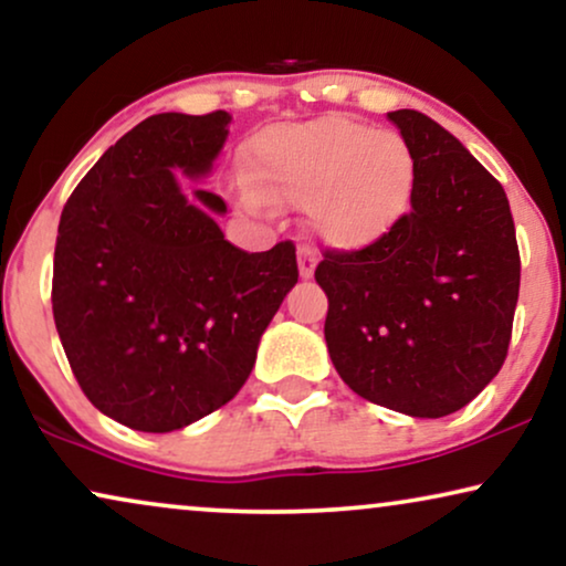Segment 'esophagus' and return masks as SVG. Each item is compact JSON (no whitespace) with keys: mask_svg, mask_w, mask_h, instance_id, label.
<instances>
[{"mask_svg":"<svg viewBox=\"0 0 566 566\" xmlns=\"http://www.w3.org/2000/svg\"><path fill=\"white\" fill-rule=\"evenodd\" d=\"M314 268H316V250H314V247L301 244L298 247V273H301V277L308 281V277L314 275Z\"/></svg>","mask_w":566,"mask_h":566,"instance_id":"obj_1","label":"esophagus"}]
</instances>
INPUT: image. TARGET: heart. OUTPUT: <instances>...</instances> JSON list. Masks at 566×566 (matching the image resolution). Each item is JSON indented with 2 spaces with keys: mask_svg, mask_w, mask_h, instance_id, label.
<instances>
[{
  "mask_svg": "<svg viewBox=\"0 0 566 566\" xmlns=\"http://www.w3.org/2000/svg\"><path fill=\"white\" fill-rule=\"evenodd\" d=\"M242 198L306 206L308 227L335 250H366L391 234L415 198L417 157L397 130L327 115L270 126L252 138Z\"/></svg>",
  "mask_w": 566,
  "mask_h": 566,
  "instance_id": "1",
  "label": "heart"
}]
</instances>
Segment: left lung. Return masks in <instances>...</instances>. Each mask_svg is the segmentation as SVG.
I'll use <instances>...</instances> for the list:
<instances>
[{
	"label": "left lung",
	"instance_id": "obj_1",
	"mask_svg": "<svg viewBox=\"0 0 566 566\" xmlns=\"http://www.w3.org/2000/svg\"><path fill=\"white\" fill-rule=\"evenodd\" d=\"M389 120L417 157L412 206L374 247L327 250L324 339L358 397L409 417L467 407L507 358L521 252L502 185L417 111Z\"/></svg>",
	"mask_w": 566,
	"mask_h": 566
}]
</instances>
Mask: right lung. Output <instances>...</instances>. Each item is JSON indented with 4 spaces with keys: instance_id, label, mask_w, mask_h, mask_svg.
<instances>
[{
    "instance_id": "add662e5",
    "label": "right lung",
    "mask_w": 566,
    "mask_h": 566,
    "mask_svg": "<svg viewBox=\"0 0 566 566\" xmlns=\"http://www.w3.org/2000/svg\"><path fill=\"white\" fill-rule=\"evenodd\" d=\"M231 115L159 113L111 146L69 196L53 252V322L84 397L115 422L169 432L252 374L262 332L298 281L296 247L244 252L185 198L175 169L211 172Z\"/></svg>"
}]
</instances>
